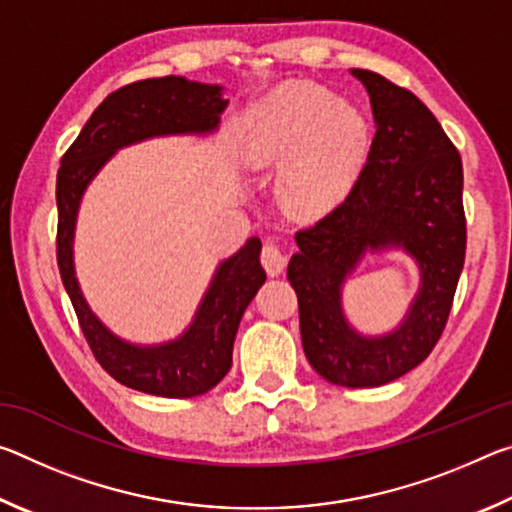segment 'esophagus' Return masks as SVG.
I'll return each mask as SVG.
<instances>
[{"label":"esophagus","mask_w":512,"mask_h":512,"mask_svg":"<svg viewBox=\"0 0 512 512\" xmlns=\"http://www.w3.org/2000/svg\"><path fill=\"white\" fill-rule=\"evenodd\" d=\"M259 259H262V266L266 268L268 275H280L284 271V266H287V257H284L282 248L275 244H266Z\"/></svg>","instance_id":"esophagus-1"}]
</instances>
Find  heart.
<instances>
[{"label":"heart","instance_id":"heart-1","mask_svg":"<svg viewBox=\"0 0 512 512\" xmlns=\"http://www.w3.org/2000/svg\"><path fill=\"white\" fill-rule=\"evenodd\" d=\"M370 149L363 112L318 83H289L259 103L246 133L248 160L282 167L277 196L293 214H320L339 203Z\"/></svg>","mask_w":512,"mask_h":512}]
</instances>
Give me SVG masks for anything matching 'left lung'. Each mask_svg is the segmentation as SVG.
Instances as JSON below:
<instances>
[{"instance_id":"left-lung-1","label":"left lung","mask_w":512,"mask_h":512,"mask_svg":"<svg viewBox=\"0 0 512 512\" xmlns=\"http://www.w3.org/2000/svg\"><path fill=\"white\" fill-rule=\"evenodd\" d=\"M377 131L350 194L296 232L287 277L298 296L300 336L320 377L348 388L388 384L429 357L445 332L465 262L463 162L433 112L411 90L368 69ZM402 245L419 259L423 289L410 318L384 340L354 335L340 314V287L368 247Z\"/></svg>"}]
</instances>
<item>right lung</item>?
<instances>
[{"label": "right lung", "mask_w": 512, "mask_h": 512, "mask_svg": "<svg viewBox=\"0 0 512 512\" xmlns=\"http://www.w3.org/2000/svg\"><path fill=\"white\" fill-rule=\"evenodd\" d=\"M228 101L219 85L164 76L128 83L103 99L79 137L60 158L56 178V259L94 359L119 384L160 397H196L214 388L232 366V345L250 300L266 280L262 241L253 237L225 259L183 339L160 348H135L112 336L81 296L74 277L72 239L79 201L106 160L121 146L169 133H210Z\"/></svg>", "instance_id": "right-lung-1"}]
</instances>
